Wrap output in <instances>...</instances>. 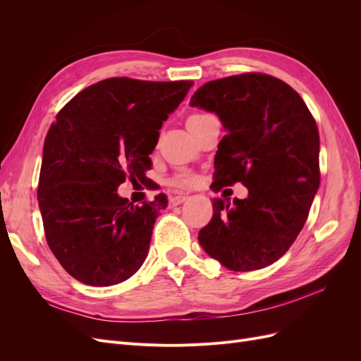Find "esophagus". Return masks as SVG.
<instances>
[{"label":"esophagus","mask_w":361,"mask_h":361,"mask_svg":"<svg viewBox=\"0 0 361 361\" xmlns=\"http://www.w3.org/2000/svg\"><path fill=\"white\" fill-rule=\"evenodd\" d=\"M185 200H187V195H174V197L170 199V206H178V204H182Z\"/></svg>","instance_id":"obj_1"}]
</instances>
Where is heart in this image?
Returning a JSON list of instances; mask_svg holds the SVG:
<instances>
[{"label":"heart","mask_w":361,"mask_h":361,"mask_svg":"<svg viewBox=\"0 0 361 361\" xmlns=\"http://www.w3.org/2000/svg\"><path fill=\"white\" fill-rule=\"evenodd\" d=\"M203 116H204V114H194V116H191V117L188 118V123L192 122V120H195V118L203 117ZM194 182H195V178H194V174L190 173V171H182V173L176 174V176H174V178L171 179V183L176 185V187H179V188L191 187V185H192Z\"/></svg>","instance_id":"1"}]
</instances>
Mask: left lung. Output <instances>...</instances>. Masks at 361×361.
<instances>
[{
  "mask_svg": "<svg viewBox=\"0 0 361 361\" xmlns=\"http://www.w3.org/2000/svg\"><path fill=\"white\" fill-rule=\"evenodd\" d=\"M191 106L215 113L226 135L214 161L215 187L241 182L247 199H214L199 243L231 271L274 264L297 239L319 188V133L301 96L265 73L206 82Z\"/></svg>",
  "mask_w": 361,
  "mask_h": 361,
  "instance_id": "1",
  "label": "left lung"
}]
</instances>
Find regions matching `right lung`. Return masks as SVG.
<instances>
[{"mask_svg":"<svg viewBox=\"0 0 361 361\" xmlns=\"http://www.w3.org/2000/svg\"><path fill=\"white\" fill-rule=\"evenodd\" d=\"M192 84L108 78L72 97L51 125L39 207L54 256L84 285H117L146 260L167 197L135 206L117 188L126 178L146 179L162 122Z\"/></svg>","mask_w":361,"mask_h":361,"instance_id":"1","label":"right lung"}]
</instances>
